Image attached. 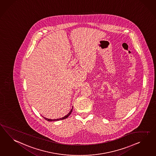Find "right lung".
<instances>
[{"label":"right lung","mask_w":156,"mask_h":156,"mask_svg":"<svg viewBox=\"0 0 156 156\" xmlns=\"http://www.w3.org/2000/svg\"><path fill=\"white\" fill-rule=\"evenodd\" d=\"M72 108L71 109V110L68 113V114L67 115L64 116V117H63V118H59V119H48V118H44V119H46V120H48V121H56V120H63V119H66L67 118H68V116H69V115L71 114V112H72Z\"/></svg>","instance_id":"add662e5"}]
</instances>
